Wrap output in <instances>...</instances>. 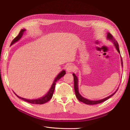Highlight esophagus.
Returning <instances> with one entry per match:
<instances>
[{
    "mask_svg": "<svg viewBox=\"0 0 130 130\" xmlns=\"http://www.w3.org/2000/svg\"><path fill=\"white\" fill-rule=\"evenodd\" d=\"M75 67L74 65L73 64H69L67 66V67L66 68L67 71L68 72H72L74 71L75 70Z\"/></svg>",
    "mask_w": 130,
    "mask_h": 130,
    "instance_id": "esophagus-1",
    "label": "esophagus"
}]
</instances>
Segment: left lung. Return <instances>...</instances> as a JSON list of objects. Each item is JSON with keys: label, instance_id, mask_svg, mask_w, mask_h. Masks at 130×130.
Returning a JSON list of instances; mask_svg holds the SVG:
<instances>
[{"label": "left lung", "instance_id": "8db88e82", "mask_svg": "<svg viewBox=\"0 0 130 130\" xmlns=\"http://www.w3.org/2000/svg\"><path fill=\"white\" fill-rule=\"evenodd\" d=\"M107 38L108 40H111L113 42L114 45H115L116 48L118 52L119 53H120V50H119V45H118V43L117 41L115 40V38L113 37L112 35L108 32L107 33ZM121 66L122 67H123V60H122V58L121 57ZM73 75L74 76V90H75V95L77 97V99L79 100L80 101L82 102V103H84L86 104H87V105H95V104H100L103 103V102H104L105 101H106V100L108 99L109 98H111V96H112L114 94H115L117 92V91L118 89V88L117 89V90L116 91L113 93L112 94H111V95H109L107 97H106L103 99H101V100H89L88 99H86V98L82 97L78 92V78L77 77V76L75 75V74H73Z\"/></svg>", "mask_w": 130, "mask_h": 130}]
</instances>
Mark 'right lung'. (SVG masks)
Here are the masks:
<instances>
[{"instance_id": "right-lung-1", "label": "right lung", "mask_w": 130, "mask_h": 130, "mask_svg": "<svg viewBox=\"0 0 130 130\" xmlns=\"http://www.w3.org/2000/svg\"><path fill=\"white\" fill-rule=\"evenodd\" d=\"M25 31V29H22L21 30L20 32H19V34L18 35V36L17 37H15L13 41H12L11 43V45H12L13 44H14V43H15L16 42H17L18 41H19L20 39L21 38V37H22L23 33H24V31ZM66 74V71L65 70H62V71L58 75L56 76V77L55 78V80L53 82V84L52 86V87L50 88L49 92L47 93V94L46 95H45L44 96H43V97L41 98H39V99H35V100H29V99H26L25 98H21L20 96H18L17 95L15 94V95H16L18 98L21 99H22L23 100H24L27 103H29L30 104H43L44 103H46V102H48V101H49L51 99H52V98L53 95V93L54 92V90H55V85L56 84V82L57 81H58L59 79H60V78L62 77L63 76Z\"/></svg>"}]
</instances>
